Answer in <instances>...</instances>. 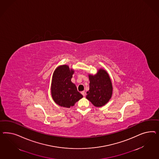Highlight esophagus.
Wrapping results in <instances>:
<instances>
[{"label":"esophagus","instance_id":"1","mask_svg":"<svg viewBox=\"0 0 159 159\" xmlns=\"http://www.w3.org/2000/svg\"><path fill=\"white\" fill-rule=\"evenodd\" d=\"M81 93H82V94L83 96H85V92H84V91H83V92H81Z\"/></svg>","mask_w":159,"mask_h":159}]
</instances>
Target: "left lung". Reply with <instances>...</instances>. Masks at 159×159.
<instances>
[{
  "mask_svg": "<svg viewBox=\"0 0 159 159\" xmlns=\"http://www.w3.org/2000/svg\"><path fill=\"white\" fill-rule=\"evenodd\" d=\"M89 77L90 89L87 92V99L97 107L106 105L112 94V83L108 73L100 69L96 75H89Z\"/></svg>",
  "mask_w": 159,
  "mask_h": 159,
  "instance_id": "obj_1",
  "label": "left lung"
}]
</instances>
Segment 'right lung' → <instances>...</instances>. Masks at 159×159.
I'll return each instance as SVG.
<instances>
[{
    "label": "right lung",
    "mask_w": 159,
    "mask_h": 159,
    "mask_svg": "<svg viewBox=\"0 0 159 159\" xmlns=\"http://www.w3.org/2000/svg\"><path fill=\"white\" fill-rule=\"evenodd\" d=\"M74 70L66 65L58 66L54 71L51 83V95L58 105L70 108L81 99L83 96L71 82Z\"/></svg>",
    "instance_id": "1"
}]
</instances>
